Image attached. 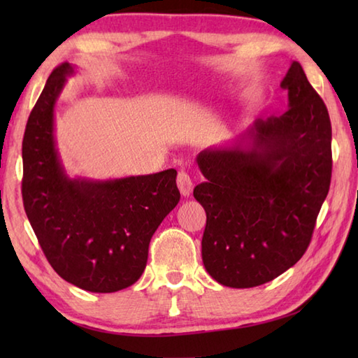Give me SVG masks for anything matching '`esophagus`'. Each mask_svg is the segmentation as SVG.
Listing matches in <instances>:
<instances>
[{
    "mask_svg": "<svg viewBox=\"0 0 358 358\" xmlns=\"http://www.w3.org/2000/svg\"><path fill=\"white\" fill-rule=\"evenodd\" d=\"M177 186L183 196L191 195L192 187H194V181L191 178V175H189L186 171H180L177 175Z\"/></svg>",
    "mask_w": 358,
    "mask_h": 358,
    "instance_id": "esophagus-1",
    "label": "esophagus"
}]
</instances>
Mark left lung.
<instances>
[{"label": "left lung", "instance_id": "8db88e82", "mask_svg": "<svg viewBox=\"0 0 358 358\" xmlns=\"http://www.w3.org/2000/svg\"><path fill=\"white\" fill-rule=\"evenodd\" d=\"M280 86L289 98L283 115L258 118L240 143L196 157L206 178L194 189L206 210L201 257L223 286H260L292 268L329 192L328 109L300 63L291 64Z\"/></svg>", "mask_w": 358, "mask_h": 358}]
</instances>
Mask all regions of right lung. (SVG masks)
<instances>
[{
  "mask_svg": "<svg viewBox=\"0 0 358 358\" xmlns=\"http://www.w3.org/2000/svg\"><path fill=\"white\" fill-rule=\"evenodd\" d=\"M73 73L53 69L22 138L21 194L26 215L59 277L89 292H117L146 268L149 243L177 206V171L106 181L69 178L53 136V108Z\"/></svg>",
  "mask_w": 358,
  "mask_h": 358,
  "instance_id": "obj_1",
  "label": "right lung"
}]
</instances>
